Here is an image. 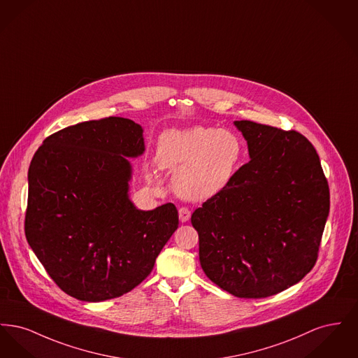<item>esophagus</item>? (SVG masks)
<instances>
[{
    "label": "esophagus",
    "mask_w": 358,
    "mask_h": 358,
    "mask_svg": "<svg viewBox=\"0 0 358 358\" xmlns=\"http://www.w3.org/2000/svg\"><path fill=\"white\" fill-rule=\"evenodd\" d=\"M178 216H180V220L182 222H187L189 219H190V210H189V208L187 206H182V208H180V210H178Z\"/></svg>",
    "instance_id": "1"
}]
</instances>
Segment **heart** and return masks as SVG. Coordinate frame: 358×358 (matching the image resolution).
Listing matches in <instances>:
<instances>
[{"mask_svg": "<svg viewBox=\"0 0 358 358\" xmlns=\"http://www.w3.org/2000/svg\"><path fill=\"white\" fill-rule=\"evenodd\" d=\"M243 142L235 133L196 126L161 136L159 162L176 174L177 192L190 200H206L222 192L238 171Z\"/></svg>", "mask_w": 358, "mask_h": 358, "instance_id": "b5f03b06", "label": "heart"}]
</instances>
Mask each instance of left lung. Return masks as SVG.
I'll list each match as a JSON object with an SVG mask.
<instances>
[{
  "instance_id": "1",
  "label": "left lung",
  "mask_w": 358,
  "mask_h": 358,
  "mask_svg": "<svg viewBox=\"0 0 358 358\" xmlns=\"http://www.w3.org/2000/svg\"><path fill=\"white\" fill-rule=\"evenodd\" d=\"M235 126L250 161L192 215L205 275L238 298H266L314 267L330 193L306 136L252 120Z\"/></svg>"
}]
</instances>
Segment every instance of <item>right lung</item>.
<instances>
[{
	"label": "right lung",
	"mask_w": 358,
	"mask_h": 358,
	"mask_svg": "<svg viewBox=\"0 0 358 358\" xmlns=\"http://www.w3.org/2000/svg\"><path fill=\"white\" fill-rule=\"evenodd\" d=\"M142 127L120 117L82 122L47 136L28 171L25 236L52 280L101 302L136 287L178 228L174 204L138 210L129 200Z\"/></svg>",
	"instance_id": "1"
}]
</instances>
